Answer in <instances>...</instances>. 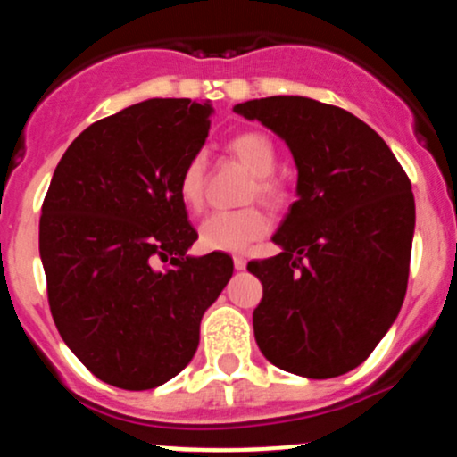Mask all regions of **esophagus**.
Wrapping results in <instances>:
<instances>
[{
    "label": "esophagus",
    "instance_id": "1",
    "mask_svg": "<svg viewBox=\"0 0 457 457\" xmlns=\"http://www.w3.org/2000/svg\"><path fill=\"white\" fill-rule=\"evenodd\" d=\"M234 266H236V270H245V266H246L245 255H234Z\"/></svg>",
    "mask_w": 457,
    "mask_h": 457
}]
</instances>
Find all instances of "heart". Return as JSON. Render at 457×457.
I'll list each match as a JSON object with an SVG mask.
<instances>
[{
    "instance_id": "obj_1",
    "label": "heart",
    "mask_w": 457,
    "mask_h": 457,
    "mask_svg": "<svg viewBox=\"0 0 457 457\" xmlns=\"http://www.w3.org/2000/svg\"><path fill=\"white\" fill-rule=\"evenodd\" d=\"M225 150L251 171L245 202L260 199L270 211L286 208L290 193L286 182L272 174L277 167V148L269 133L243 130L225 144ZM204 187H206V161L199 154L191 156L178 178V195L187 208L197 211L204 202ZM269 217L258 206L219 211L208 214L199 225V245L206 251H243L269 232Z\"/></svg>"
}]
</instances>
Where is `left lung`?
<instances>
[{
    "label": "left lung",
    "instance_id": "left-lung-1",
    "mask_svg": "<svg viewBox=\"0 0 457 457\" xmlns=\"http://www.w3.org/2000/svg\"><path fill=\"white\" fill-rule=\"evenodd\" d=\"M234 112L279 135L298 167V199L272 236L283 251L246 264L264 287L255 342L290 374L342 376L374 353L406 296L411 180L385 139L342 107L269 96Z\"/></svg>",
    "mask_w": 457,
    "mask_h": 457
}]
</instances>
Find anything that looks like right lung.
<instances>
[{
  "mask_svg": "<svg viewBox=\"0 0 457 457\" xmlns=\"http://www.w3.org/2000/svg\"><path fill=\"white\" fill-rule=\"evenodd\" d=\"M211 103L150 98L68 145L40 217V258L62 339L96 378L154 389L188 365L204 312L232 277L197 240L178 178L211 129ZM159 261L170 269L159 271Z\"/></svg>",
  "mask_w": 457,
  "mask_h": 457,
  "instance_id": "obj_1",
  "label": "right lung"
}]
</instances>
